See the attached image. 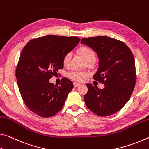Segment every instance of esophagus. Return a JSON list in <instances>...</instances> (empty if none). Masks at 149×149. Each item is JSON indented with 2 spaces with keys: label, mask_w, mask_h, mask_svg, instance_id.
<instances>
[{
  "label": "esophagus",
  "mask_w": 149,
  "mask_h": 149,
  "mask_svg": "<svg viewBox=\"0 0 149 149\" xmlns=\"http://www.w3.org/2000/svg\"><path fill=\"white\" fill-rule=\"evenodd\" d=\"M80 85V83H78V82H74V87H78V86H79Z\"/></svg>",
  "instance_id": "34e87169"
}]
</instances>
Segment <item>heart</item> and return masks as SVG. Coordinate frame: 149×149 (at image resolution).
I'll return each mask as SVG.
<instances>
[{
	"instance_id": "b5f03b06",
	"label": "heart",
	"mask_w": 149,
	"mask_h": 149,
	"mask_svg": "<svg viewBox=\"0 0 149 149\" xmlns=\"http://www.w3.org/2000/svg\"><path fill=\"white\" fill-rule=\"evenodd\" d=\"M77 53L83 57L85 60L88 61L89 65L93 64L94 60L96 57V53L92 48L87 46H81L77 49ZM71 54L67 53L63 57V63L65 66H67L69 64ZM87 72L85 71H72L69 73V77L76 81H81L84 77L87 76Z\"/></svg>"
}]
</instances>
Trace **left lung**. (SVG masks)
Wrapping results in <instances>:
<instances>
[{
  "mask_svg": "<svg viewBox=\"0 0 149 149\" xmlns=\"http://www.w3.org/2000/svg\"><path fill=\"white\" fill-rule=\"evenodd\" d=\"M82 43L96 52L99 67L94 79L104 84L98 89L88 83L84 100L90 110L99 116H108L125 106L136 83L135 58L125 43L107 36L84 38Z\"/></svg>",
  "mask_w": 149,
  "mask_h": 149,
  "instance_id": "left-lung-1",
  "label": "left lung"
}]
</instances>
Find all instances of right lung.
Instances as JSON below:
<instances>
[{
  "label": "right lung",
  "mask_w": 149,
  "mask_h": 149,
  "mask_svg": "<svg viewBox=\"0 0 149 149\" xmlns=\"http://www.w3.org/2000/svg\"><path fill=\"white\" fill-rule=\"evenodd\" d=\"M79 38L47 35L30 40L22 51L16 70L18 88L30 110L43 118L57 113L73 88L72 81L63 78L60 86L49 81L63 68L66 53L76 47Z\"/></svg>",
  "instance_id": "1"
}]
</instances>
